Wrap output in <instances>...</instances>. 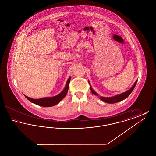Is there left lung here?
Listing matches in <instances>:
<instances>
[{"mask_svg":"<svg viewBox=\"0 0 156 156\" xmlns=\"http://www.w3.org/2000/svg\"><path fill=\"white\" fill-rule=\"evenodd\" d=\"M137 80H136V82H134L133 85L132 86V87L130 89H129V90H127L126 92H124V93H122V94H121L116 95V96H115V97H99V98H100L102 101H104L105 102H106V103H108V104H115V103L118 102H120V101H123V99H126V98H127V97H129V95L132 93V92L133 91V90L134 87H135V86H136V83H137ZM89 85H90V84L89 82ZM90 90H91V92H92L94 95L98 96V94H97L95 91H94V90H93V89H92V87H91V86H90Z\"/></svg>","mask_w":156,"mask_h":156,"instance_id":"obj_1","label":"left lung"}]
</instances>
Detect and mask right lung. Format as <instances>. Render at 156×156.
I'll return each instance as SVG.
<instances>
[{
  "label": "right lung",
  "instance_id": "add662e5",
  "mask_svg": "<svg viewBox=\"0 0 156 156\" xmlns=\"http://www.w3.org/2000/svg\"><path fill=\"white\" fill-rule=\"evenodd\" d=\"M71 78L69 77L68 80L66 85L65 88L64 90L59 94L58 95L53 97H45L40 99H33L30 98L29 97H27L24 95L25 97L30 101L33 104H36L39 106H44V107H50V106H53L57 104H58L59 102L66 96L69 88V83L70 82Z\"/></svg>",
  "mask_w": 156,
  "mask_h": 156
}]
</instances>
